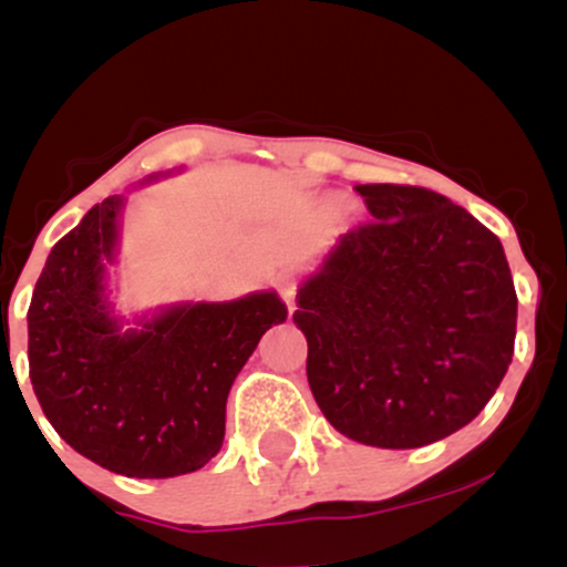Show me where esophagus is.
<instances>
[{"label": "esophagus", "instance_id": "34e87169", "mask_svg": "<svg viewBox=\"0 0 567 567\" xmlns=\"http://www.w3.org/2000/svg\"><path fill=\"white\" fill-rule=\"evenodd\" d=\"M277 290L279 296H282V301L288 303V309L292 311L296 309V296H298V279L290 277V275H282L277 279Z\"/></svg>", "mask_w": 567, "mask_h": 567}]
</instances>
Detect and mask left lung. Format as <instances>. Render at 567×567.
Segmentation results:
<instances>
[{
    "label": "left lung",
    "instance_id": "left-lung-1",
    "mask_svg": "<svg viewBox=\"0 0 567 567\" xmlns=\"http://www.w3.org/2000/svg\"><path fill=\"white\" fill-rule=\"evenodd\" d=\"M354 188L373 220L343 234L296 296L306 375L349 440L421 447L496 394L517 292L498 237L461 205L421 186Z\"/></svg>",
    "mask_w": 567,
    "mask_h": 567
}]
</instances>
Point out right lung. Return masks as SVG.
Returning a JSON list of instances; mask_svg holds the SVG:
<instances>
[{"mask_svg": "<svg viewBox=\"0 0 567 567\" xmlns=\"http://www.w3.org/2000/svg\"><path fill=\"white\" fill-rule=\"evenodd\" d=\"M122 197L58 239L29 306V375L63 440L138 480L197 472L224 445L226 396L271 324L277 292L178 303L122 330L106 296Z\"/></svg>", "mask_w": 567, "mask_h": 567, "instance_id": "right-lung-1", "label": "right lung"}]
</instances>
